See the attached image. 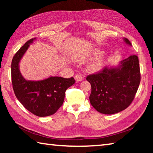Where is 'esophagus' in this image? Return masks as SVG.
Here are the masks:
<instances>
[{"instance_id":"esophagus-1","label":"esophagus","mask_w":153,"mask_h":153,"mask_svg":"<svg viewBox=\"0 0 153 153\" xmlns=\"http://www.w3.org/2000/svg\"><path fill=\"white\" fill-rule=\"evenodd\" d=\"M75 79H76V82H81L83 80V77L82 75H76L74 77Z\"/></svg>"}]
</instances>
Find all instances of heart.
Segmentation results:
<instances>
[{
  "instance_id": "b5f03b06",
  "label": "heart",
  "mask_w": 153,
  "mask_h": 153,
  "mask_svg": "<svg viewBox=\"0 0 153 153\" xmlns=\"http://www.w3.org/2000/svg\"><path fill=\"white\" fill-rule=\"evenodd\" d=\"M100 53V51L99 50H98V49H96L94 51L92 52V53L90 54V55L86 56V57L84 58H82L81 59H79V60H82V59H84L85 58H92V57H94V56H98L99 54ZM102 65H103V60L102 58H98L97 60H95L94 61H93L92 63H90L88 67V70L90 72H95V71H97L99 70V69L101 68L102 67Z\"/></svg>"
}]
</instances>
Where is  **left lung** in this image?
Wrapping results in <instances>:
<instances>
[{
  "instance_id": "8db88e82",
  "label": "left lung",
  "mask_w": 153,
  "mask_h": 153,
  "mask_svg": "<svg viewBox=\"0 0 153 153\" xmlns=\"http://www.w3.org/2000/svg\"><path fill=\"white\" fill-rule=\"evenodd\" d=\"M129 45L131 42L125 38ZM91 84L90 102L103 114H114L128 108L135 98L140 83L138 57L131 55L115 68L104 67L87 76Z\"/></svg>"
}]
</instances>
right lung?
<instances>
[{
    "label": "right lung",
    "mask_w": 153,
    "mask_h": 153,
    "mask_svg": "<svg viewBox=\"0 0 153 153\" xmlns=\"http://www.w3.org/2000/svg\"><path fill=\"white\" fill-rule=\"evenodd\" d=\"M33 39H30L19 48L11 62V79L15 94L19 102L33 115L46 117L53 115L63 105L65 93L75 84L73 77L64 78L50 77L41 81H27L19 69L20 59Z\"/></svg>",
    "instance_id": "obj_1"
}]
</instances>
